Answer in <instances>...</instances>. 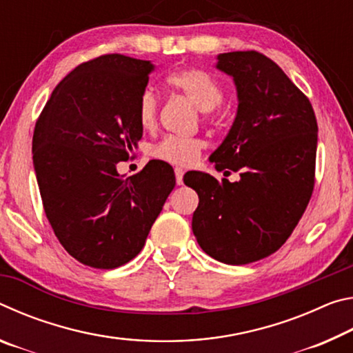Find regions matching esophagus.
I'll use <instances>...</instances> for the list:
<instances>
[{
	"label": "esophagus",
	"mask_w": 353,
	"mask_h": 353,
	"mask_svg": "<svg viewBox=\"0 0 353 353\" xmlns=\"http://www.w3.org/2000/svg\"><path fill=\"white\" fill-rule=\"evenodd\" d=\"M174 174H176V183L182 185L183 183V170L182 168H174Z\"/></svg>",
	"instance_id": "1"
}]
</instances>
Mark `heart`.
Wrapping results in <instances>:
<instances>
[{"label": "heart", "mask_w": 353, "mask_h": 353, "mask_svg": "<svg viewBox=\"0 0 353 353\" xmlns=\"http://www.w3.org/2000/svg\"><path fill=\"white\" fill-rule=\"evenodd\" d=\"M166 83L172 90L185 94L204 113L216 109L224 99V90L221 83L204 70L187 68L174 71L166 77ZM137 115L143 129H152L157 123L159 99L151 88H146L140 94ZM202 148H204V141L201 139L168 135L152 146L151 155L166 163L190 165L199 157Z\"/></svg>", "instance_id": "heart-1"}]
</instances>
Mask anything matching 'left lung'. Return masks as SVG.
<instances>
[{
    "mask_svg": "<svg viewBox=\"0 0 353 353\" xmlns=\"http://www.w3.org/2000/svg\"><path fill=\"white\" fill-rule=\"evenodd\" d=\"M216 68L234 77L238 109L210 162L240 181L194 171L183 182L199 196L191 227L201 249L225 265H248L282 248L305 212L318 123L305 94L260 52H224Z\"/></svg>",
    "mask_w": 353,
    "mask_h": 353,
    "instance_id": "left-lung-1",
    "label": "left lung"
}]
</instances>
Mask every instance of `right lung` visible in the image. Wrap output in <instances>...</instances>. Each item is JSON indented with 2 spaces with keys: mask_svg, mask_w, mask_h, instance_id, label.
I'll return each instance as SVG.
<instances>
[{
  "mask_svg": "<svg viewBox=\"0 0 353 353\" xmlns=\"http://www.w3.org/2000/svg\"><path fill=\"white\" fill-rule=\"evenodd\" d=\"M154 65L123 54L81 63L57 83L32 137L46 218L83 265L113 270L139 255L174 188V171L152 160L137 174L117 171L143 135L137 107Z\"/></svg>",
  "mask_w": 353,
  "mask_h": 353,
  "instance_id": "right-lung-1",
  "label": "right lung"
}]
</instances>
